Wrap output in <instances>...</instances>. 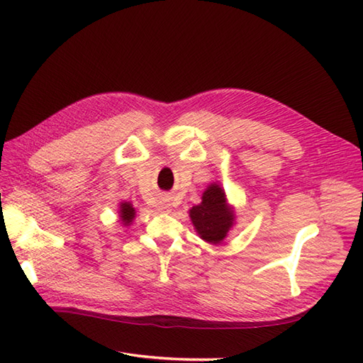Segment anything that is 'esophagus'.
<instances>
[{"label": "esophagus", "mask_w": 363, "mask_h": 363, "mask_svg": "<svg viewBox=\"0 0 363 363\" xmlns=\"http://www.w3.org/2000/svg\"><path fill=\"white\" fill-rule=\"evenodd\" d=\"M163 211H164V212H169V207H168V206H164V207H163Z\"/></svg>", "instance_id": "1"}]
</instances>
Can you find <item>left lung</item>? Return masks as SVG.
I'll list each match as a JSON object with an SVG mask.
<instances>
[{
    "instance_id": "1",
    "label": "left lung",
    "mask_w": 363,
    "mask_h": 363,
    "mask_svg": "<svg viewBox=\"0 0 363 363\" xmlns=\"http://www.w3.org/2000/svg\"><path fill=\"white\" fill-rule=\"evenodd\" d=\"M191 219L199 235L207 242L219 244L233 225V212L225 204L224 191L211 184L203 194V201L191 208Z\"/></svg>"
}]
</instances>
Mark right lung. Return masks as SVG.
<instances>
[{"label":"right lung","instance_id":"obj_1","mask_svg":"<svg viewBox=\"0 0 363 363\" xmlns=\"http://www.w3.org/2000/svg\"><path fill=\"white\" fill-rule=\"evenodd\" d=\"M121 211H119V216L121 221H123L125 225H128L135 218V207L131 206L130 203H121Z\"/></svg>","mask_w":363,"mask_h":363}]
</instances>
